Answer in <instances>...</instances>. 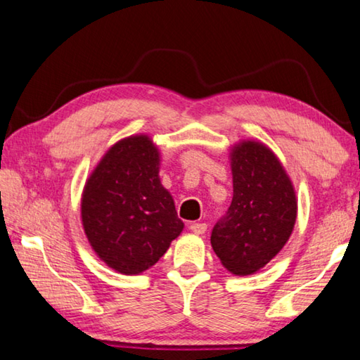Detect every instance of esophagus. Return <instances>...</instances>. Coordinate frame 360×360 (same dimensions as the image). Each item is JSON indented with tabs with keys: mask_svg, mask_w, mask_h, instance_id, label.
<instances>
[{
	"mask_svg": "<svg viewBox=\"0 0 360 360\" xmlns=\"http://www.w3.org/2000/svg\"><path fill=\"white\" fill-rule=\"evenodd\" d=\"M190 229L194 234H204L207 231V225H205V223H191Z\"/></svg>",
	"mask_w": 360,
	"mask_h": 360,
	"instance_id": "34e87169",
	"label": "esophagus"
}]
</instances>
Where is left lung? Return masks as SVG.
I'll return each mask as SVG.
<instances>
[{"label": "left lung", "instance_id": "obj_1", "mask_svg": "<svg viewBox=\"0 0 360 360\" xmlns=\"http://www.w3.org/2000/svg\"><path fill=\"white\" fill-rule=\"evenodd\" d=\"M233 201L212 229L210 244L228 271L247 276L278 255L297 219L292 181L279 159L258 141L231 153Z\"/></svg>", "mask_w": 360, "mask_h": 360}]
</instances>
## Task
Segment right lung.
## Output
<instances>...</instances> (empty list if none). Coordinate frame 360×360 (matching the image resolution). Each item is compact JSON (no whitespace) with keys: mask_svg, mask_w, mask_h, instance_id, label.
Here are the masks:
<instances>
[{"mask_svg":"<svg viewBox=\"0 0 360 360\" xmlns=\"http://www.w3.org/2000/svg\"><path fill=\"white\" fill-rule=\"evenodd\" d=\"M158 174V148L146 135H135L111 146L86 181L84 233L97 255L117 273L148 269L184 229Z\"/></svg>","mask_w":360,"mask_h":360,"instance_id":"1","label":"right lung"}]
</instances>
